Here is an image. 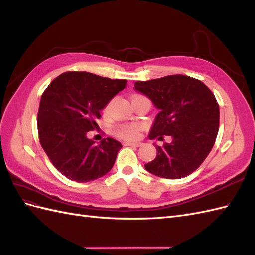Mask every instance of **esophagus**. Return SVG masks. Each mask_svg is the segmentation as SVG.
Wrapping results in <instances>:
<instances>
[{
  "instance_id": "obj_1",
  "label": "esophagus",
  "mask_w": 255,
  "mask_h": 255,
  "mask_svg": "<svg viewBox=\"0 0 255 255\" xmlns=\"http://www.w3.org/2000/svg\"><path fill=\"white\" fill-rule=\"evenodd\" d=\"M142 143L141 142H130V141H126L125 145H133V146H140Z\"/></svg>"
}]
</instances>
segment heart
<instances>
[{
	"mask_svg": "<svg viewBox=\"0 0 255 255\" xmlns=\"http://www.w3.org/2000/svg\"><path fill=\"white\" fill-rule=\"evenodd\" d=\"M109 106H110L109 104L106 105L105 111L109 110ZM140 129H141V127L139 125H137V123H130V125H119L117 127H115L114 133L119 138H123V139H128V140H133L139 136Z\"/></svg>",
	"mask_w": 255,
	"mask_h": 255,
	"instance_id": "heart-1",
	"label": "heart"
}]
</instances>
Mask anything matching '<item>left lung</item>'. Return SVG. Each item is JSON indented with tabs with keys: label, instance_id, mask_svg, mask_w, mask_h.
<instances>
[{
	"label": "left lung",
	"instance_id": "left-lung-1",
	"mask_svg": "<svg viewBox=\"0 0 255 255\" xmlns=\"http://www.w3.org/2000/svg\"><path fill=\"white\" fill-rule=\"evenodd\" d=\"M134 89L148 97L159 113L149 133L150 139L171 137L170 143L157 145L156 157L144 168L150 173L175 180L199 168L213 149L219 129V105L206 85L187 75H168Z\"/></svg>",
	"mask_w": 255,
	"mask_h": 255
}]
</instances>
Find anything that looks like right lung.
I'll return each instance as SVG.
<instances>
[{
  "label": "right lung",
  "instance_id": "obj_1",
  "mask_svg": "<svg viewBox=\"0 0 255 255\" xmlns=\"http://www.w3.org/2000/svg\"><path fill=\"white\" fill-rule=\"evenodd\" d=\"M127 80H112L89 72H65L54 80L40 99L37 116L39 141L57 170L86 183L109 173L121 142L107 137L99 144L87 133Z\"/></svg>",
  "mask_w": 255,
  "mask_h": 255
}]
</instances>
